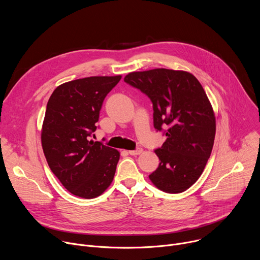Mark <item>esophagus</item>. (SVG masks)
Returning a JSON list of instances; mask_svg holds the SVG:
<instances>
[{
	"label": "esophagus",
	"instance_id": "1",
	"mask_svg": "<svg viewBox=\"0 0 260 260\" xmlns=\"http://www.w3.org/2000/svg\"><path fill=\"white\" fill-rule=\"evenodd\" d=\"M142 152H143L142 148H138V149H136V150H131V151H128V153H129L131 155H139V154H141Z\"/></svg>",
	"mask_w": 260,
	"mask_h": 260
}]
</instances>
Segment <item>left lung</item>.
<instances>
[{
    "label": "left lung",
    "instance_id": "8db88e82",
    "mask_svg": "<svg viewBox=\"0 0 260 260\" xmlns=\"http://www.w3.org/2000/svg\"><path fill=\"white\" fill-rule=\"evenodd\" d=\"M124 81L152 101L154 128L169 126L166 142L155 150L160 162L150 181L168 193L187 190L203 174L216 134L214 110L202 84L189 72L164 68L128 73Z\"/></svg>",
    "mask_w": 260,
    "mask_h": 260
}]
</instances>
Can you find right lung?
I'll use <instances>...</instances> for the list:
<instances>
[{
  "mask_svg": "<svg viewBox=\"0 0 260 260\" xmlns=\"http://www.w3.org/2000/svg\"><path fill=\"white\" fill-rule=\"evenodd\" d=\"M121 79L91 76L58 85L47 103L41 143L48 166L64 188L82 199L101 196L113 181L118 150L89 140L106 95Z\"/></svg>",
  "mask_w": 260,
  "mask_h": 260,
  "instance_id": "add662e5",
  "label": "right lung"
}]
</instances>
